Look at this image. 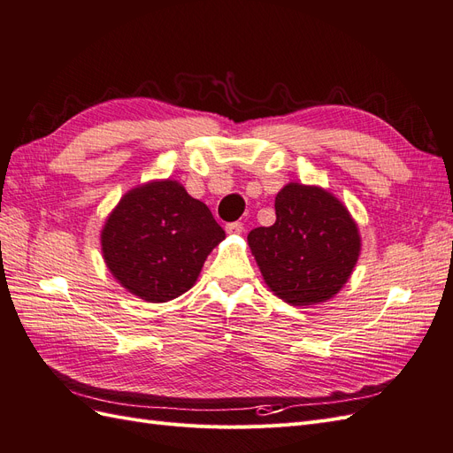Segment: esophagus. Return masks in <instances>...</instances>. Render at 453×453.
Wrapping results in <instances>:
<instances>
[{
    "label": "esophagus",
    "instance_id": "esophagus-1",
    "mask_svg": "<svg viewBox=\"0 0 453 453\" xmlns=\"http://www.w3.org/2000/svg\"><path fill=\"white\" fill-rule=\"evenodd\" d=\"M226 232H228V234H242L243 225L242 223H228Z\"/></svg>",
    "mask_w": 453,
    "mask_h": 453
}]
</instances>
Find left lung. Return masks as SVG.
<instances>
[{"label": "left lung", "mask_w": 453, "mask_h": 453, "mask_svg": "<svg viewBox=\"0 0 453 453\" xmlns=\"http://www.w3.org/2000/svg\"><path fill=\"white\" fill-rule=\"evenodd\" d=\"M260 273L287 304L333 298L357 265L361 236L348 208L321 187L289 183L276 196V223L248 236Z\"/></svg>", "instance_id": "1"}]
</instances>
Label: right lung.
Here are the masks:
<instances>
[{
    "instance_id": "1",
    "label": "right lung",
    "mask_w": 453,
    "mask_h": 453,
    "mask_svg": "<svg viewBox=\"0 0 453 453\" xmlns=\"http://www.w3.org/2000/svg\"><path fill=\"white\" fill-rule=\"evenodd\" d=\"M225 240L208 205L172 180L135 187L102 230L104 260L115 280L147 303L188 291L205 258Z\"/></svg>"
}]
</instances>
